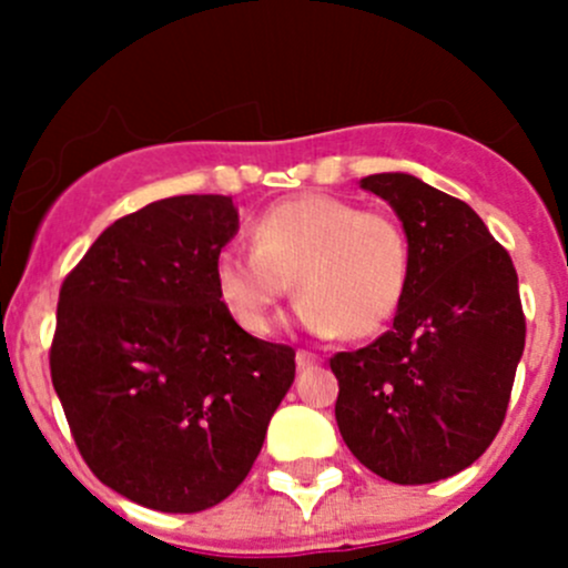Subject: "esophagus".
Wrapping results in <instances>:
<instances>
[{
    "mask_svg": "<svg viewBox=\"0 0 568 568\" xmlns=\"http://www.w3.org/2000/svg\"><path fill=\"white\" fill-rule=\"evenodd\" d=\"M313 365H318L316 354L305 352V348H300V352H296V368L305 371V368H313Z\"/></svg>",
    "mask_w": 568,
    "mask_h": 568,
    "instance_id": "obj_1",
    "label": "esophagus"
}]
</instances>
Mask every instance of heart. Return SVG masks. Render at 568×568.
<instances>
[{"label": "heart", "instance_id": "b5f03b06", "mask_svg": "<svg viewBox=\"0 0 568 568\" xmlns=\"http://www.w3.org/2000/svg\"><path fill=\"white\" fill-rule=\"evenodd\" d=\"M222 305L250 335H268L296 283L300 321L316 335L365 341L385 329L409 283V239L387 211L335 194H300L252 222V250L216 255Z\"/></svg>", "mask_w": 568, "mask_h": 568}]
</instances>
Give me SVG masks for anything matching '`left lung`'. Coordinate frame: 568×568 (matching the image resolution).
Returning a JSON list of instances; mask_svg holds the SVG:
<instances>
[{"mask_svg": "<svg viewBox=\"0 0 568 568\" xmlns=\"http://www.w3.org/2000/svg\"><path fill=\"white\" fill-rule=\"evenodd\" d=\"M409 239V283L393 326L329 359L335 420L354 456L393 484L469 467L500 432L525 348L517 268L459 197L406 173L363 178Z\"/></svg>", "mask_w": 568, "mask_h": 568, "instance_id": "left-lung-1", "label": "left lung"}]
</instances>
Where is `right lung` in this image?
I'll return each mask as SVG.
<instances>
[{"label": "right lung", "instance_id": "obj_1", "mask_svg": "<svg viewBox=\"0 0 568 568\" xmlns=\"http://www.w3.org/2000/svg\"><path fill=\"white\" fill-rule=\"evenodd\" d=\"M236 231L231 197L156 200L62 280L49 368L73 443L101 484L153 511L225 500L294 382V348L252 337L216 294Z\"/></svg>", "mask_w": 568, "mask_h": 568}]
</instances>
